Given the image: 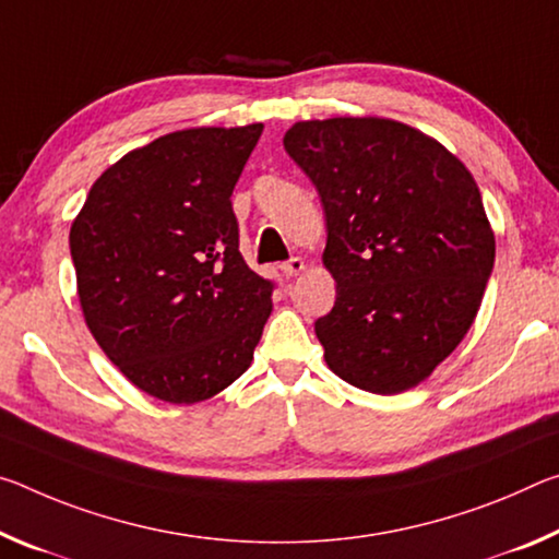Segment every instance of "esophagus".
Here are the masks:
<instances>
[{"mask_svg": "<svg viewBox=\"0 0 559 559\" xmlns=\"http://www.w3.org/2000/svg\"><path fill=\"white\" fill-rule=\"evenodd\" d=\"M282 272H285L287 277H297L299 272H305V260H301V258H292V260H287L285 264H282Z\"/></svg>", "mask_w": 559, "mask_h": 559, "instance_id": "obj_1", "label": "esophagus"}]
</instances>
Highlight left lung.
<instances>
[{"mask_svg":"<svg viewBox=\"0 0 559 559\" xmlns=\"http://www.w3.org/2000/svg\"><path fill=\"white\" fill-rule=\"evenodd\" d=\"M285 151L326 215L332 312L314 322L326 366L356 389L401 393L468 332L496 262L471 170L391 118L299 121Z\"/></svg>","mask_w":559,"mask_h":559,"instance_id":"1","label":"left lung"}]
</instances>
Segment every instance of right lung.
<instances>
[{"label": "right lung", "instance_id": "right-lung-1", "mask_svg": "<svg viewBox=\"0 0 559 559\" xmlns=\"http://www.w3.org/2000/svg\"><path fill=\"white\" fill-rule=\"evenodd\" d=\"M262 123L188 128L100 173L69 233L86 326L123 377L168 404L240 379L272 312L247 267L233 190Z\"/></svg>", "mask_w": 559, "mask_h": 559}]
</instances>
